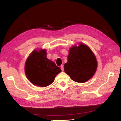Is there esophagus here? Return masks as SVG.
<instances>
[{"label":"esophagus","instance_id":"34e87169","mask_svg":"<svg viewBox=\"0 0 121 121\" xmlns=\"http://www.w3.org/2000/svg\"><path fill=\"white\" fill-rule=\"evenodd\" d=\"M60 69H61V71H64V66H63V65H61V66H60Z\"/></svg>","mask_w":121,"mask_h":121}]
</instances>
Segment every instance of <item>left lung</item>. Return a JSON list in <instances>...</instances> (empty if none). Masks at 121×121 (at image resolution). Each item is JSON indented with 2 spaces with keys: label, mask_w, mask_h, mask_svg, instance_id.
<instances>
[{
  "label": "left lung",
  "mask_w": 121,
  "mask_h": 121,
  "mask_svg": "<svg viewBox=\"0 0 121 121\" xmlns=\"http://www.w3.org/2000/svg\"><path fill=\"white\" fill-rule=\"evenodd\" d=\"M97 66L94 53L86 45L81 43L79 46H73L69 49L64 71L73 81L84 83L92 77Z\"/></svg>",
  "instance_id": "8db88e82"
}]
</instances>
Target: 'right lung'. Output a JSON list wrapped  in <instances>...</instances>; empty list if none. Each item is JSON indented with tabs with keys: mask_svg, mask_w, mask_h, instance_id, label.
<instances>
[{
	"mask_svg": "<svg viewBox=\"0 0 121 121\" xmlns=\"http://www.w3.org/2000/svg\"><path fill=\"white\" fill-rule=\"evenodd\" d=\"M45 49L34 50L25 64V73L28 79L35 85L46 87L53 83L61 69L46 57Z\"/></svg>",
	"mask_w": 121,
	"mask_h": 121,
	"instance_id": "obj_1",
	"label": "right lung"
}]
</instances>
